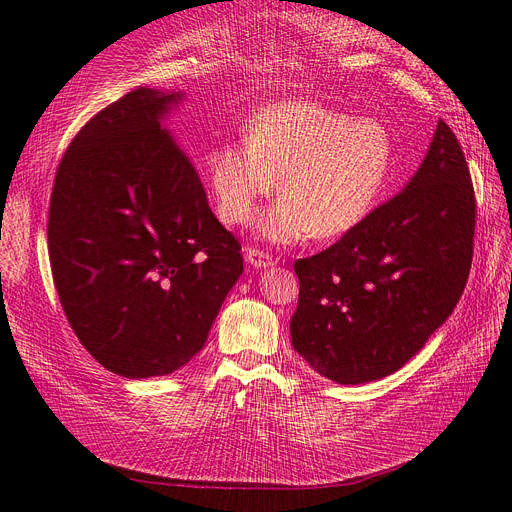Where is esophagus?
Returning <instances> with one entry per match:
<instances>
[{"label": "esophagus", "instance_id": "1", "mask_svg": "<svg viewBox=\"0 0 512 512\" xmlns=\"http://www.w3.org/2000/svg\"><path fill=\"white\" fill-rule=\"evenodd\" d=\"M247 261L253 267H257V270H261V267H272L276 263V259L270 253H265L261 249H253V247L247 249Z\"/></svg>", "mask_w": 512, "mask_h": 512}]
</instances>
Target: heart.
<instances>
[{"label": "heart", "instance_id": "obj_1", "mask_svg": "<svg viewBox=\"0 0 512 512\" xmlns=\"http://www.w3.org/2000/svg\"><path fill=\"white\" fill-rule=\"evenodd\" d=\"M396 164V141L378 118L294 99L261 110L245 139L222 141L207 155V176L222 220L247 226L261 203L280 199L259 220V234L292 245L357 228L380 205ZM279 178L276 179L275 176Z\"/></svg>", "mask_w": 512, "mask_h": 512}]
</instances>
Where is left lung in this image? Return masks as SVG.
Returning a JSON list of instances; mask_svg holds the SVG:
<instances>
[{
	"label": "left lung",
	"instance_id": "1",
	"mask_svg": "<svg viewBox=\"0 0 512 512\" xmlns=\"http://www.w3.org/2000/svg\"><path fill=\"white\" fill-rule=\"evenodd\" d=\"M465 153L438 120L407 188L313 257L294 261L292 346L338 384L386 378L419 353L465 290L475 236Z\"/></svg>",
	"mask_w": 512,
	"mask_h": 512
}]
</instances>
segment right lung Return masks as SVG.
<instances>
[{
  "label": "right lung",
  "instance_id": "add662e5",
  "mask_svg": "<svg viewBox=\"0 0 512 512\" xmlns=\"http://www.w3.org/2000/svg\"><path fill=\"white\" fill-rule=\"evenodd\" d=\"M176 99L141 87L103 107L66 147L49 199V263L68 324L124 378L191 361L242 274L238 238L159 126Z\"/></svg>",
  "mask_w": 512,
  "mask_h": 512
}]
</instances>
